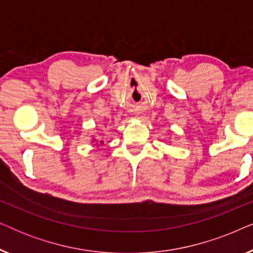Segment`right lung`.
Segmentation results:
<instances>
[{
    "instance_id": "1",
    "label": "right lung",
    "mask_w": 253,
    "mask_h": 253,
    "mask_svg": "<svg viewBox=\"0 0 253 253\" xmlns=\"http://www.w3.org/2000/svg\"><path fill=\"white\" fill-rule=\"evenodd\" d=\"M92 141H95V139H93ZM100 144H103V141H102V140H101V141H100Z\"/></svg>"
}]
</instances>
